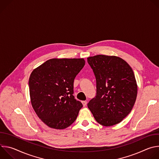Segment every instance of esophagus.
Wrapping results in <instances>:
<instances>
[{
	"label": "esophagus",
	"mask_w": 159,
	"mask_h": 159,
	"mask_svg": "<svg viewBox=\"0 0 159 159\" xmlns=\"http://www.w3.org/2000/svg\"><path fill=\"white\" fill-rule=\"evenodd\" d=\"M82 104H83V106H85L86 105H87V101H82Z\"/></svg>",
	"instance_id": "34e87169"
}]
</instances>
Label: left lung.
<instances>
[{
	"label": "left lung",
	"instance_id": "8db88e82",
	"mask_svg": "<svg viewBox=\"0 0 159 159\" xmlns=\"http://www.w3.org/2000/svg\"><path fill=\"white\" fill-rule=\"evenodd\" d=\"M96 80V96L87 106L98 123L110 126L131 112L137 96V84L131 66L116 56L87 58Z\"/></svg>",
	"mask_w": 159,
	"mask_h": 159
}]
</instances>
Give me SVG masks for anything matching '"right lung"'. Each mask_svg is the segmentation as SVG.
Returning a JSON list of instances; mask_svg holds the SVG:
<instances>
[{
  "instance_id": "obj_1",
  "label": "right lung",
  "mask_w": 159,
  "mask_h": 159,
  "mask_svg": "<svg viewBox=\"0 0 159 159\" xmlns=\"http://www.w3.org/2000/svg\"><path fill=\"white\" fill-rule=\"evenodd\" d=\"M84 65V58H52L31 74V102L48 126L62 129L75 121L83 105L73 96L74 82Z\"/></svg>"
}]
</instances>
